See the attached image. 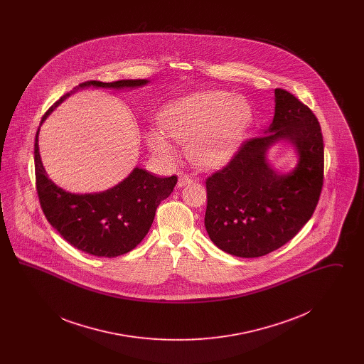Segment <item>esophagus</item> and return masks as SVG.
I'll list each match as a JSON object with an SVG mask.
<instances>
[{
    "mask_svg": "<svg viewBox=\"0 0 364 364\" xmlns=\"http://www.w3.org/2000/svg\"><path fill=\"white\" fill-rule=\"evenodd\" d=\"M191 181H192L191 176H188V174H180V176H178V181H177V186L181 188V187H184V186L190 184Z\"/></svg>",
    "mask_w": 364,
    "mask_h": 364,
    "instance_id": "esophagus-1",
    "label": "esophagus"
}]
</instances>
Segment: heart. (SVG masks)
Wrapping results in <instances>:
<instances>
[{"label":"heart","instance_id":"b5f03b06","mask_svg":"<svg viewBox=\"0 0 364 364\" xmlns=\"http://www.w3.org/2000/svg\"><path fill=\"white\" fill-rule=\"evenodd\" d=\"M252 110L240 97L208 91L180 98L168 105L159 117L161 129L146 135L149 149L156 156L172 161L176 149L171 139L186 144L191 161L200 168H218L242 146Z\"/></svg>","mask_w":364,"mask_h":364}]
</instances>
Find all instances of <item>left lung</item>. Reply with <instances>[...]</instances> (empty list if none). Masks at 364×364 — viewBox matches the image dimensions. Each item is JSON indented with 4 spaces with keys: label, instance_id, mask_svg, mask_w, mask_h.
<instances>
[{
    "label": "left lung",
    "instance_id": "obj_1",
    "mask_svg": "<svg viewBox=\"0 0 364 364\" xmlns=\"http://www.w3.org/2000/svg\"><path fill=\"white\" fill-rule=\"evenodd\" d=\"M267 135L242 141L221 171L206 180L205 226L220 250L240 258L263 257L292 240L311 218L323 186V138L309 106L276 88ZM285 138L299 161L288 175L267 162V150Z\"/></svg>",
    "mask_w": 364,
    "mask_h": 364
}]
</instances>
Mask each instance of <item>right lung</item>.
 I'll return each instance as SVG.
<instances>
[{
	"label": "right lung",
	"instance_id": "add662e5",
	"mask_svg": "<svg viewBox=\"0 0 364 364\" xmlns=\"http://www.w3.org/2000/svg\"><path fill=\"white\" fill-rule=\"evenodd\" d=\"M147 79H129L104 83L90 80L75 87L135 88L147 85ZM63 95L42 117L73 92ZM38 134L35 135L34 161L36 192L41 208L50 225L75 248L94 255L114 258L134 250L144 239L156 217V208L166 199L177 183V177H156L135 168L131 174L110 190L98 193H72L55 186L42 165Z\"/></svg>",
	"mask_w": 364,
	"mask_h": 364
}]
</instances>
